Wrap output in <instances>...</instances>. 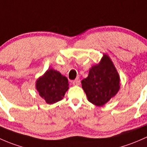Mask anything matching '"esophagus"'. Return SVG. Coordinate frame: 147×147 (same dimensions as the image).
Listing matches in <instances>:
<instances>
[{
	"mask_svg": "<svg viewBox=\"0 0 147 147\" xmlns=\"http://www.w3.org/2000/svg\"><path fill=\"white\" fill-rule=\"evenodd\" d=\"M72 84H73L74 86H78V85L80 84V79L78 78H76L74 81H73Z\"/></svg>",
	"mask_w": 147,
	"mask_h": 147,
	"instance_id": "34e87169",
	"label": "esophagus"
}]
</instances>
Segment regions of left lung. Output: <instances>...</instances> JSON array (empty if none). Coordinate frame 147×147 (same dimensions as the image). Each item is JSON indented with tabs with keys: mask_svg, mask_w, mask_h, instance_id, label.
Instances as JSON below:
<instances>
[{
	"mask_svg": "<svg viewBox=\"0 0 147 147\" xmlns=\"http://www.w3.org/2000/svg\"><path fill=\"white\" fill-rule=\"evenodd\" d=\"M119 74L113 61L104 54L100 62L90 68L88 76L81 81V84L89 102L102 106L119 91Z\"/></svg>",
	"mask_w": 147,
	"mask_h": 147,
	"instance_id": "1",
	"label": "left lung"
}]
</instances>
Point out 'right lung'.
Segmentation results:
<instances>
[{"label": "right lung", "instance_id": "obj_1", "mask_svg": "<svg viewBox=\"0 0 147 147\" xmlns=\"http://www.w3.org/2000/svg\"><path fill=\"white\" fill-rule=\"evenodd\" d=\"M67 78L59 71L49 69L35 83L39 95L47 104H54L63 99L69 87Z\"/></svg>", "mask_w": 147, "mask_h": 147}]
</instances>
